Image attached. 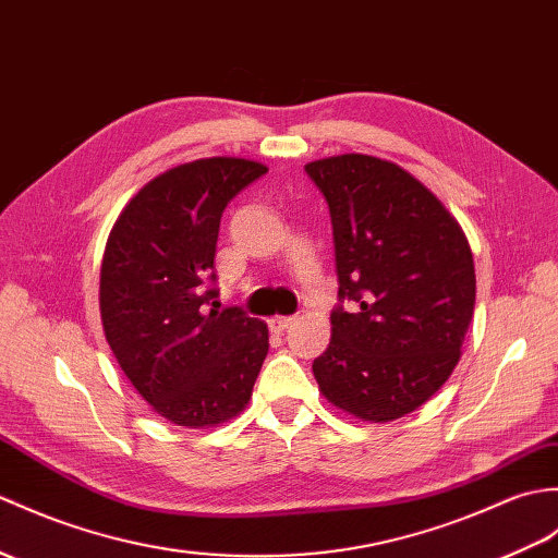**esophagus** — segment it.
Returning a JSON list of instances; mask_svg holds the SVG:
<instances>
[{
    "instance_id": "obj_1",
    "label": "esophagus",
    "mask_w": 558,
    "mask_h": 558,
    "mask_svg": "<svg viewBox=\"0 0 558 558\" xmlns=\"http://www.w3.org/2000/svg\"><path fill=\"white\" fill-rule=\"evenodd\" d=\"M292 323H294V316H276V318L268 320V326H270V330L282 332L284 328L292 326Z\"/></svg>"
}]
</instances>
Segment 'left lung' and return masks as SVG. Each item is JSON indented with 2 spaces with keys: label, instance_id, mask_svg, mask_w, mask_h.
<instances>
[{
  "label": "left lung",
  "instance_id": "obj_1",
  "mask_svg": "<svg viewBox=\"0 0 558 558\" xmlns=\"http://www.w3.org/2000/svg\"><path fill=\"white\" fill-rule=\"evenodd\" d=\"M328 202L340 304L314 361L320 392L387 423L425 404L461 359L475 306L473 254L457 218L392 161L342 154L304 166ZM353 302V311L341 304Z\"/></svg>",
  "mask_w": 558,
  "mask_h": 558
}]
</instances>
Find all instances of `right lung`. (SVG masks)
<instances>
[{
    "mask_svg": "<svg viewBox=\"0 0 558 558\" xmlns=\"http://www.w3.org/2000/svg\"><path fill=\"white\" fill-rule=\"evenodd\" d=\"M264 173L232 157L175 166L128 202L107 240L104 335L142 399L175 425L238 416L268 354L266 323L220 308L214 270L220 216Z\"/></svg>",
    "mask_w": 558,
    "mask_h": 558,
    "instance_id": "obj_1",
    "label": "right lung"
}]
</instances>
